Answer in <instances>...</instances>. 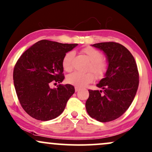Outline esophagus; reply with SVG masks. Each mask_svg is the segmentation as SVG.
<instances>
[{"label":"esophagus","instance_id":"esophagus-1","mask_svg":"<svg viewBox=\"0 0 152 152\" xmlns=\"http://www.w3.org/2000/svg\"><path fill=\"white\" fill-rule=\"evenodd\" d=\"M79 90H80V89L78 88V87H75V91L77 92V91H79Z\"/></svg>","mask_w":152,"mask_h":152}]
</instances>
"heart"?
<instances>
[{
	"label": "heart",
	"instance_id": "b5f03b06",
	"mask_svg": "<svg viewBox=\"0 0 152 152\" xmlns=\"http://www.w3.org/2000/svg\"><path fill=\"white\" fill-rule=\"evenodd\" d=\"M82 52L86 56L91 62L88 67V70L91 71L97 77H102L107 69L106 62L102 60V53L92 47H86L82 50ZM74 56V53L73 51L68 52L64 56L62 66L65 71H69L71 70ZM66 80L70 84L74 85L78 88H83L94 81V76L91 73L83 74L78 71H74L68 75Z\"/></svg>",
	"mask_w": 152,
	"mask_h": 152
}]
</instances>
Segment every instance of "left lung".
I'll list each match as a JSON object with an SVG mask.
<instances>
[{"label":"left lung","instance_id":"1","mask_svg":"<svg viewBox=\"0 0 152 152\" xmlns=\"http://www.w3.org/2000/svg\"><path fill=\"white\" fill-rule=\"evenodd\" d=\"M91 46L104 52L108 67L96 84L102 90H88L86 109L94 119L111 121L120 117L133 102L139 86L137 66L132 54L121 44L104 42Z\"/></svg>","mask_w":152,"mask_h":152}]
</instances>
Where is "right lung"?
Returning <instances> with one entry per match:
<instances>
[{
	"label": "right lung",
	"instance_id": "1",
	"mask_svg": "<svg viewBox=\"0 0 152 152\" xmlns=\"http://www.w3.org/2000/svg\"><path fill=\"white\" fill-rule=\"evenodd\" d=\"M77 46L41 40L20 56L13 70V83L20 105L31 117L48 121L62 114L74 87L59 84L51 88L50 85L64 81L63 58Z\"/></svg>",
	"mask_w": 152,
	"mask_h": 152
}]
</instances>
